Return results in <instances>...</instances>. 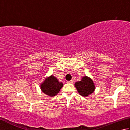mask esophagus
I'll use <instances>...</instances> for the list:
<instances>
[{"mask_svg":"<svg viewBox=\"0 0 130 130\" xmlns=\"http://www.w3.org/2000/svg\"><path fill=\"white\" fill-rule=\"evenodd\" d=\"M67 83H69V84H73V83H74V81L73 80H70V81L67 82Z\"/></svg>","mask_w":130,"mask_h":130,"instance_id":"1","label":"esophagus"}]
</instances>
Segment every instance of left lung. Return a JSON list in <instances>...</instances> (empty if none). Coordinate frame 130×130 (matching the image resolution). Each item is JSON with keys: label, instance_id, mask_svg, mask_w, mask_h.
<instances>
[{"label": "left lung", "instance_id": "8db88e82", "mask_svg": "<svg viewBox=\"0 0 130 130\" xmlns=\"http://www.w3.org/2000/svg\"><path fill=\"white\" fill-rule=\"evenodd\" d=\"M74 85L79 94L83 96H88L95 89L93 80L86 75L83 77L80 81L76 82Z\"/></svg>", "mask_w": 130, "mask_h": 130}]
</instances>
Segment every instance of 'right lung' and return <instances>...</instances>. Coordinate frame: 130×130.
<instances>
[{
    "label": "right lung",
    "instance_id": "1",
    "mask_svg": "<svg viewBox=\"0 0 130 130\" xmlns=\"http://www.w3.org/2000/svg\"><path fill=\"white\" fill-rule=\"evenodd\" d=\"M62 87V83L60 82L56 77L52 75L46 78L40 84L42 92L49 96L56 95Z\"/></svg>",
    "mask_w": 130,
    "mask_h": 130
}]
</instances>
